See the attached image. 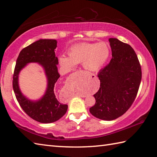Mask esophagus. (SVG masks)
Returning <instances> with one entry per match:
<instances>
[{
  "mask_svg": "<svg viewBox=\"0 0 157 157\" xmlns=\"http://www.w3.org/2000/svg\"><path fill=\"white\" fill-rule=\"evenodd\" d=\"M81 97H86V95H81Z\"/></svg>",
  "mask_w": 157,
  "mask_h": 157,
  "instance_id": "obj_1",
  "label": "esophagus"
}]
</instances>
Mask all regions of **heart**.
<instances>
[{
  "label": "heart",
  "mask_w": 157,
  "mask_h": 157,
  "mask_svg": "<svg viewBox=\"0 0 157 157\" xmlns=\"http://www.w3.org/2000/svg\"><path fill=\"white\" fill-rule=\"evenodd\" d=\"M68 56L60 55L58 60L60 66L67 71L74 69L75 64L82 63L84 68L94 72L102 68L110 56L108 45L105 42L82 43L71 47Z\"/></svg>",
  "instance_id": "obj_1"
}]
</instances>
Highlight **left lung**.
<instances>
[{
  "mask_svg": "<svg viewBox=\"0 0 157 157\" xmlns=\"http://www.w3.org/2000/svg\"><path fill=\"white\" fill-rule=\"evenodd\" d=\"M109 42L112 58L99 72L100 88L90 108L94 117L108 121L123 115L131 106L142 79L139 60L131 45L116 38H109Z\"/></svg>",
  "mask_w": 157,
  "mask_h": 157,
  "instance_id": "left-lung-1",
  "label": "left lung"
}]
</instances>
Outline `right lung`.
Wrapping results in <instances>:
<instances>
[{
	"mask_svg": "<svg viewBox=\"0 0 157 157\" xmlns=\"http://www.w3.org/2000/svg\"><path fill=\"white\" fill-rule=\"evenodd\" d=\"M57 41L39 39L21 50L17 57L13 76V88L20 105L28 116L41 123H52L65 114L68 105L57 100L54 86L60 75L58 71V58L55 54ZM35 62L44 69L47 78V88L44 94L33 101L24 96L19 86V74L28 63Z\"/></svg>",
	"mask_w": 157,
	"mask_h": 157,
	"instance_id": "obj_1",
	"label": "right lung"
}]
</instances>
